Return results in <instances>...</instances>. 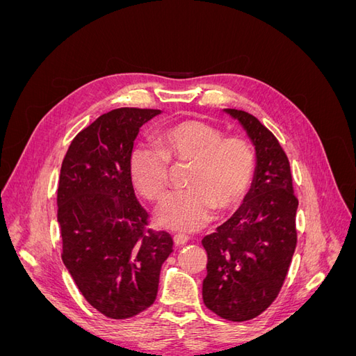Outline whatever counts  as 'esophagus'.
I'll return each instance as SVG.
<instances>
[{"label": "esophagus", "instance_id": "obj_1", "mask_svg": "<svg viewBox=\"0 0 356 356\" xmlns=\"http://www.w3.org/2000/svg\"><path fill=\"white\" fill-rule=\"evenodd\" d=\"M188 241H190V238H188L187 234H181V233H179V234H175V236H174V242H175L177 246L186 245Z\"/></svg>", "mask_w": 356, "mask_h": 356}]
</instances>
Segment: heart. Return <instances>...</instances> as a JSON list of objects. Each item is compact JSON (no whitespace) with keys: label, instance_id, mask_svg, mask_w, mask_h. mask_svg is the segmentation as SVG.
<instances>
[{"label":"heart","instance_id":"1","mask_svg":"<svg viewBox=\"0 0 356 356\" xmlns=\"http://www.w3.org/2000/svg\"><path fill=\"white\" fill-rule=\"evenodd\" d=\"M156 147L139 145L129 159V175L139 195L149 202L165 197L170 165H188L184 191L170 195L157 218L168 229L195 232L207 224L215 209L227 212L243 202L255 174L251 144L227 135L209 123L182 120L156 134Z\"/></svg>","mask_w":356,"mask_h":356}]
</instances>
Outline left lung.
<instances>
[{
	"mask_svg": "<svg viewBox=\"0 0 356 356\" xmlns=\"http://www.w3.org/2000/svg\"><path fill=\"white\" fill-rule=\"evenodd\" d=\"M225 111L251 138L257 168L242 207L202 241L208 254L202 293L215 315L243 322L261 315L281 293L297 246L298 199L289 160L276 136L250 113Z\"/></svg>",
	"mask_w": 356,
	"mask_h": 356,
	"instance_id": "obj_1",
	"label": "left lung"
}]
</instances>
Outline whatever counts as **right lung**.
Masks as SVG:
<instances>
[{"label": "right lung", "instance_id": "obj_1", "mask_svg": "<svg viewBox=\"0 0 356 356\" xmlns=\"http://www.w3.org/2000/svg\"><path fill=\"white\" fill-rule=\"evenodd\" d=\"M160 110L117 108L84 127L62 161L58 221L62 261L90 306L127 319L154 303L161 264L174 251L168 232L148 229L129 159L139 127Z\"/></svg>", "mask_w": 356, "mask_h": 356}]
</instances>
